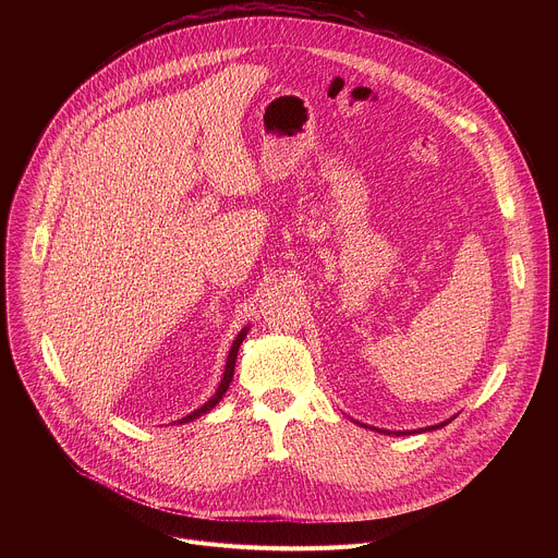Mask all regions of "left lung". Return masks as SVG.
I'll return each mask as SVG.
<instances>
[{"instance_id":"8db88e82","label":"left lung","mask_w":558,"mask_h":558,"mask_svg":"<svg viewBox=\"0 0 558 558\" xmlns=\"http://www.w3.org/2000/svg\"><path fill=\"white\" fill-rule=\"evenodd\" d=\"M446 424H448V422H446ZM441 426H444V424H441ZM428 430H430V428H428ZM404 435H407V433H404Z\"/></svg>"}]
</instances>
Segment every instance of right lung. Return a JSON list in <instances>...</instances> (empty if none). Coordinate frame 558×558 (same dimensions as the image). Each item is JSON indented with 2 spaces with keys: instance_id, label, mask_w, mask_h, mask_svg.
<instances>
[{
  "instance_id": "1",
  "label": "right lung",
  "mask_w": 558,
  "mask_h": 558,
  "mask_svg": "<svg viewBox=\"0 0 558 558\" xmlns=\"http://www.w3.org/2000/svg\"><path fill=\"white\" fill-rule=\"evenodd\" d=\"M245 336H247V329H243L241 333H238V338L233 340V344H231V351H229V357H227V364H225V373H222V379H220V386H218L216 395L211 397V400H209L205 407H201V409H198V411H194L192 415L183 417L179 424H185V422H192V420H196V417L205 415L207 411H211V409H214V407H216V404L222 400V395H225V390L229 388V381H231V377H233V366H235V355H238V349H241V344H243Z\"/></svg>"
}]
</instances>
